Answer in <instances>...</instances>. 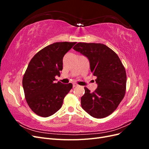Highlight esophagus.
I'll return each mask as SVG.
<instances>
[{
  "label": "esophagus",
  "instance_id": "34e87169",
  "mask_svg": "<svg viewBox=\"0 0 149 149\" xmlns=\"http://www.w3.org/2000/svg\"><path fill=\"white\" fill-rule=\"evenodd\" d=\"M78 86V84H76V83H73V87Z\"/></svg>",
  "mask_w": 149,
  "mask_h": 149
}]
</instances>
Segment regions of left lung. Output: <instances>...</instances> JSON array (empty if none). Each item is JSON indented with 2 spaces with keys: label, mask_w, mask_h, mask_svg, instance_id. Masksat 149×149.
Returning <instances> with one entry per match:
<instances>
[{
  "label": "left lung",
  "mask_w": 149,
  "mask_h": 149,
  "mask_svg": "<svg viewBox=\"0 0 149 149\" xmlns=\"http://www.w3.org/2000/svg\"><path fill=\"white\" fill-rule=\"evenodd\" d=\"M73 49L88 58L97 84L93 93L84 87V94L81 97V107L93 118H106L117 109L125 96V68L118 55L104 44L80 42Z\"/></svg>",
  "instance_id": "8db88e82"
}]
</instances>
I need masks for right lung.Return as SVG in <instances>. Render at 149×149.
Here are the masks:
<instances>
[{"label":"right lung","instance_id":"1","mask_svg":"<svg viewBox=\"0 0 149 149\" xmlns=\"http://www.w3.org/2000/svg\"><path fill=\"white\" fill-rule=\"evenodd\" d=\"M76 42H56L42 49L31 58L22 79L29 106L39 116L47 118L59 110L73 84L55 83L63 70V58Z\"/></svg>","mask_w":149,"mask_h":149}]
</instances>
